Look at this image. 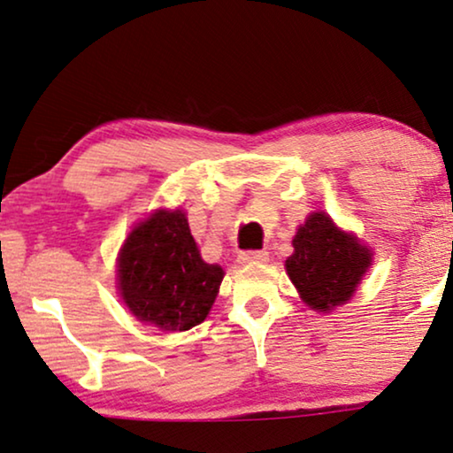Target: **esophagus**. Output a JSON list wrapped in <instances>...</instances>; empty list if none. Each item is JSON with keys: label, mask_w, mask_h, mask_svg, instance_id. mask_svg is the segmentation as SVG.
Listing matches in <instances>:
<instances>
[{"label": "esophagus", "mask_w": 453, "mask_h": 453, "mask_svg": "<svg viewBox=\"0 0 453 453\" xmlns=\"http://www.w3.org/2000/svg\"><path fill=\"white\" fill-rule=\"evenodd\" d=\"M269 255L265 250H246L238 255V263L242 265H252V263H267Z\"/></svg>", "instance_id": "obj_1"}]
</instances>
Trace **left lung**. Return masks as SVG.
<instances>
[{
  "label": "left lung",
  "mask_w": 453,
  "mask_h": 453,
  "mask_svg": "<svg viewBox=\"0 0 453 453\" xmlns=\"http://www.w3.org/2000/svg\"><path fill=\"white\" fill-rule=\"evenodd\" d=\"M286 261L289 280L311 309L331 311L349 300L371 265V250L342 232L323 211L312 213L294 238Z\"/></svg>",
  "instance_id": "1"
}]
</instances>
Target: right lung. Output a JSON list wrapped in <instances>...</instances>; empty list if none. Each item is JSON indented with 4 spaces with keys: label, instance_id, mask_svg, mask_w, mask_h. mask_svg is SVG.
Here are the masks:
<instances>
[{
    "label": "right lung",
    "instance_id": "1",
    "mask_svg": "<svg viewBox=\"0 0 453 453\" xmlns=\"http://www.w3.org/2000/svg\"><path fill=\"white\" fill-rule=\"evenodd\" d=\"M223 269L198 255L182 211H157L130 232L118 258V286L138 321L164 331L203 323Z\"/></svg>",
    "mask_w": 453,
    "mask_h": 453
}]
</instances>
